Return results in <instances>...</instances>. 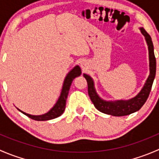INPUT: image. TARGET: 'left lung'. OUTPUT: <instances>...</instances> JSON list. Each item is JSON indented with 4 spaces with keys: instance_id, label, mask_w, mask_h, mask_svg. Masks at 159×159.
Listing matches in <instances>:
<instances>
[{
    "instance_id": "obj_1",
    "label": "left lung",
    "mask_w": 159,
    "mask_h": 159,
    "mask_svg": "<svg viewBox=\"0 0 159 159\" xmlns=\"http://www.w3.org/2000/svg\"><path fill=\"white\" fill-rule=\"evenodd\" d=\"M141 31L145 37V40L148 46L150 75L143 89L136 97L129 101H117L114 102H105V101L102 100L94 90V83L91 77L84 74V77L86 78L88 82V91H89L90 98L92 103L94 104V107L103 113L113 115V116H125V115H130L140 109L148 99L152 84H153L154 78L155 77L156 60H155V54H154V46L150 35L144 28H141Z\"/></svg>"
}]
</instances>
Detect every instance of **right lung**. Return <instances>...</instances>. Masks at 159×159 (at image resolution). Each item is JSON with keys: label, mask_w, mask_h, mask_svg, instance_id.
Segmentation results:
<instances>
[{"label": "right lung", "mask_w": 159, "mask_h": 159, "mask_svg": "<svg viewBox=\"0 0 159 159\" xmlns=\"http://www.w3.org/2000/svg\"><path fill=\"white\" fill-rule=\"evenodd\" d=\"M81 74V68L79 66H75L67 75L65 78V82L63 84V89H62L61 94L60 98H59L58 101L56 103V105L49 111L48 113L44 114L42 115H31L29 114H27L25 112L19 110L20 112L25 114L28 117H29L31 119L35 120V121H47V120H51L53 118H55L59 117L63 114L64 111L65 109V105H66V101L67 98H68V92H69V89L71 84L72 81L75 79L76 77L80 76Z\"/></svg>", "instance_id": "add662e5"}]
</instances>
